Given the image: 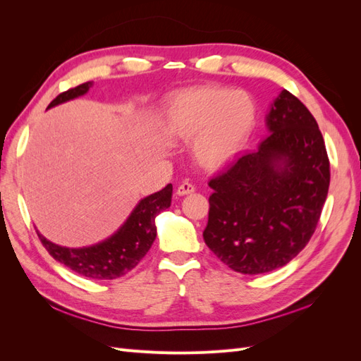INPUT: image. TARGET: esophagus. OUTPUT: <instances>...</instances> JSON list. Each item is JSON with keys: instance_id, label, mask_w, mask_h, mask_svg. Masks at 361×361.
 I'll return each mask as SVG.
<instances>
[{"instance_id": "34e87169", "label": "esophagus", "mask_w": 361, "mask_h": 361, "mask_svg": "<svg viewBox=\"0 0 361 361\" xmlns=\"http://www.w3.org/2000/svg\"><path fill=\"white\" fill-rule=\"evenodd\" d=\"M194 191H195L194 185H191V183H188V182H183V183H180L179 187H178L176 194H178V195H187V194H191V192H194Z\"/></svg>"}]
</instances>
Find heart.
Wrapping results in <instances>:
<instances>
[{
  "label": "heart",
  "instance_id": "b5f03b06",
  "mask_svg": "<svg viewBox=\"0 0 361 361\" xmlns=\"http://www.w3.org/2000/svg\"><path fill=\"white\" fill-rule=\"evenodd\" d=\"M257 122V105L248 92L218 85L191 87L166 97L161 130L174 143H191L202 170L226 167L250 141Z\"/></svg>",
  "mask_w": 361,
  "mask_h": 361
}]
</instances>
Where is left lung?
<instances>
[{
	"instance_id": "left-lung-1",
	"label": "left lung",
	"mask_w": 361,
	"mask_h": 361,
	"mask_svg": "<svg viewBox=\"0 0 361 361\" xmlns=\"http://www.w3.org/2000/svg\"><path fill=\"white\" fill-rule=\"evenodd\" d=\"M268 137L211 179L206 245L241 274L285 267L307 245L330 187V162L312 113L281 90L265 117Z\"/></svg>"
}]
</instances>
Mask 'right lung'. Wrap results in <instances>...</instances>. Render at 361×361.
Wrapping results in <instances>:
<instances>
[{
    "mask_svg": "<svg viewBox=\"0 0 361 361\" xmlns=\"http://www.w3.org/2000/svg\"><path fill=\"white\" fill-rule=\"evenodd\" d=\"M93 82H84L75 89L59 94L49 105L52 106L69 102L84 96ZM173 185L141 199L129 214L125 223L104 241L87 247H63L49 241L39 231L37 235L48 253L68 267L76 274L93 280H114L134 269L138 262L146 256L157 238L155 218L171 204Z\"/></svg>",
    "mask_w": 361,
    "mask_h": 361,
    "instance_id": "add662e5",
    "label": "right lung"
}]
</instances>
